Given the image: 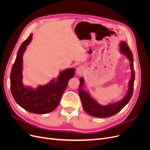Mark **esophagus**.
I'll return each mask as SVG.
<instances>
[{
	"label": "esophagus",
	"mask_w": 150,
	"mask_h": 150,
	"mask_svg": "<svg viewBox=\"0 0 150 150\" xmlns=\"http://www.w3.org/2000/svg\"><path fill=\"white\" fill-rule=\"evenodd\" d=\"M76 72H77V73H78V74H83L84 72H85L84 67L83 66H79L78 68H77Z\"/></svg>",
	"instance_id": "34e87169"
}]
</instances>
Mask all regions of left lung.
Wrapping results in <instances>:
<instances>
[{
	"instance_id": "left-lung-1",
	"label": "left lung",
	"mask_w": 150,
	"mask_h": 150,
	"mask_svg": "<svg viewBox=\"0 0 150 150\" xmlns=\"http://www.w3.org/2000/svg\"><path fill=\"white\" fill-rule=\"evenodd\" d=\"M120 52L125 56L129 61V67L131 72V77L128 83V91L125 96L121 100L112 103L108 104L107 105H102L98 103L94 98L91 96V94L88 90L85 89V81L83 78H80L79 86V95L82 102L84 110L93 117L105 118L114 116L120 112L131 99L133 93V86L135 78V72L134 70L133 56L130 51L128 45L125 41H121L119 45Z\"/></svg>"
}]
</instances>
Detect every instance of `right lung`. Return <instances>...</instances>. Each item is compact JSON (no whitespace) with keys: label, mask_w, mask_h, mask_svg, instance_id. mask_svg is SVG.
Here are the masks:
<instances>
[{"label":"right lung","mask_w":150,"mask_h":150,"mask_svg":"<svg viewBox=\"0 0 150 150\" xmlns=\"http://www.w3.org/2000/svg\"><path fill=\"white\" fill-rule=\"evenodd\" d=\"M33 39V34L22 42L17 52L11 73V90L16 102L25 110L35 114H47L54 111L59 104L68 81L75 74L74 68H69L59 72L56 79L36 88L23 84V55Z\"/></svg>","instance_id":"right-lung-1"}]
</instances>
